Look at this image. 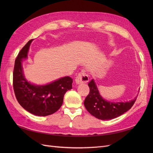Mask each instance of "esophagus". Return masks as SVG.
<instances>
[{"label":"esophagus","instance_id":"34e87169","mask_svg":"<svg viewBox=\"0 0 153 153\" xmlns=\"http://www.w3.org/2000/svg\"><path fill=\"white\" fill-rule=\"evenodd\" d=\"M89 81V76L84 71H82L78 73V75L75 78V83L76 84H85Z\"/></svg>","mask_w":153,"mask_h":153}]
</instances>
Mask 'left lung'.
<instances>
[{
  "label": "left lung",
  "mask_w": 153,
  "mask_h": 153,
  "mask_svg": "<svg viewBox=\"0 0 153 153\" xmlns=\"http://www.w3.org/2000/svg\"><path fill=\"white\" fill-rule=\"evenodd\" d=\"M88 85L90 91L85 99L84 106L92 115L101 120L112 119L120 116L132 107L137 99L136 97L130 101L124 102H110L101 96L93 79Z\"/></svg>",
  "instance_id": "obj_1"
}]
</instances>
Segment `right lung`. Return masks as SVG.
<instances>
[{"label": "right lung", "instance_id": "obj_1", "mask_svg": "<svg viewBox=\"0 0 153 153\" xmlns=\"http://www.w3.org/2000/svg\"><path fill=\"white\" fill-rule=\"evenodd\" d=\"M33 39L28 41L20 50L15 60L13 71V89L18 103L27 111L38 116H47L61 108L66 92L72 89L73 79L64 76L50 83L38 85L28 82L24 75L22 61Z\"/></svg>", "mask_w": 153, "mask_h": 153}]
</instances>
